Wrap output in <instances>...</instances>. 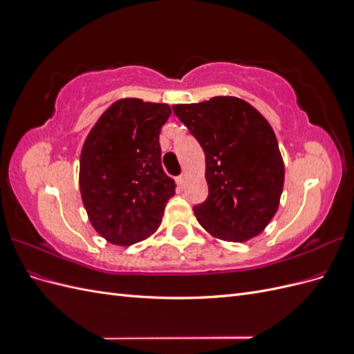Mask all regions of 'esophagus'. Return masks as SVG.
<instances>
[{
	"instance_id": "34e87169",
	"label": "esophagus",
	"mask_w": 354,
	"mask_h": 354,
	"mask_svg": "<svg viewBox=\"0 0 354 354\" xmlns=\"http://www.w3.org/2000/svg\"><path fill=\"white\" fill-rule=\"evenodd\" d=\"M186 180H187V177H186V174H181L178 178H177V183H178V186H181L183 187L185 185H186Z\"/></svg>"
}]
</instances>
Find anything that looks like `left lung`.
<instances>
[{
	"instance_id": "left-lung-1",
	"label": "left lung",
	"mask_w": 354,
	"mask_h": 354,
	"mask_svg": "<svg viewBox=\"0 0 354 354\" xmlns=\"http://www.w3.org/2000/svg\"><path fill=\"white\" fill-rule=\"evenodd\" d=\"M173 112L205 153L208 198L194 207L212 236L245 242L261 233L279 207L285 167L266 118L238 97L218 95Z\"/></svg>"
}]
</instances>
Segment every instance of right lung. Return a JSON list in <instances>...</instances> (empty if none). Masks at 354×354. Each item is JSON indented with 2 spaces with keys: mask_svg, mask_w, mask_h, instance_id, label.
<instances>
[{
  "mask_svg": "<svg viewBox=\"0 0 354 354\" xmlns=\"http://www.w3.org/2000/svg\"><path fill=\"white\" fill-rule=\"evenodd\" d=\"M171 115L165 103L115 102L85 138L80 189L93 227L115 245L143 241L158 229L174 180L160 164L159 133Z\"/></svg>",
  "mask_w": 354,
  "mask_h": 354,
  "instance_id": "obj_1",
  "label": "right lung"
}]
</instances>
